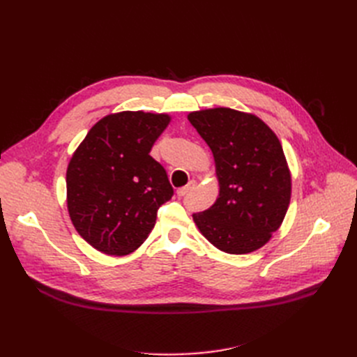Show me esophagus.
I'll list each match as a JSON object with an SVG mask.
<instances>
[{
	"label": "esophagus",
	"mask_w": 357,
	"mask_h": 357,
	"mask_svg": "<svg viewBox=\"0 0 357 357\" xmlns=\"http://www.w3.org/2000/svg\"><path fill=\"white\" fill-rule=\"evenodd\" d=\"M193 186H195V181H190L189 185H186L185 188H180V189L177 190V197H185V195H188V193L193 189Z\"/></svg>",
	"instance_id": "1"
}]
</instances>
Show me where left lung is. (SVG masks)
<instances>
[{
	"mask_svg": "<svg viewBox=\"0 0 357 357\" xmlns=\"http://www.w3.org/2000/svg\"><path fill=\"white\" fill-rule=\"evenodd\" d=\"M188 119L211 149L219 181L218 199L193 222L225 253L264 247L282 226L291 195L278 137L261 117L229 107L190 112Z\"/></svg>",
	"mask_w": 357,
	"mask_h": 357,
	"instance_id": "8db88e82",
	"label": "left lung"
}]
</instances>
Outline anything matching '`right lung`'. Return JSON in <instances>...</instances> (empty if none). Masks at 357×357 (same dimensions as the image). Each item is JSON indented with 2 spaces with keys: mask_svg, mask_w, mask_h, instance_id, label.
<instances>
[{
  "mask_svg": "<svg viewBox=\"0 0 357 357\" xmlns=\"http://www.w3.org/2000/svg\"><path fill=\"white\" fill-rule=\"evenodd\" d=\"M168 113L119 112L100 119L67 168V208L75 231L96 250L125 256L142 245L171 199L167 172L150 156Z\"/></svg>",
  "mask_w": 357,
  "mask_h": 357,
  "instance_id": "obj_1",
  "label": "right lung"
}]
</instances>
